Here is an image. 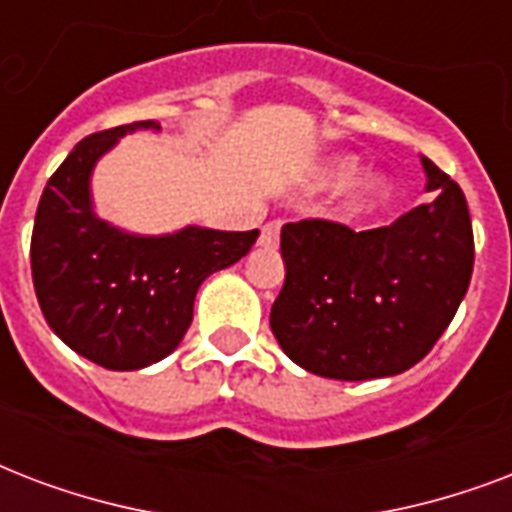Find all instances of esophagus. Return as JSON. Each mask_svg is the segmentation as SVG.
Returning a JSON list of instances; mask_svg holds the SVG:
<instances>
[{"label": "esophagus", "mask_w": 512, "mask_h": 512, "mask_svg": "<svg viewBox=\"0 0 512 512\" xmlns=\"http://www.w3.org/2000/svg\"><path fill=\"white\" fill-rule=\"evenodd\" d=\"M277 240H280V221H269L267 227L261 229L259 245L261 248H275Z\"/></svg>", "instance_id": "esophagus-1"}]
</instances>
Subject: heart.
Instances as JSON below:
<instances>
[{
    "label": "heart",
    "mask_w": 512,
    "mask_h": 512,
    "mask_svg": "<svg viewBox=\"0 0 512 512\" xmlns=\"http://www.w3.org/2000/svg\"><path fill=\"white\" fill-rule=\"evenodd\" d=\"M358 157L355 154H334L312 170V186L315 189H328V186H342L339 189V216L352 219L374 208L376 202L387 194V178L382 173H360Z\"/></svg>",
    "instance_id": "1"
}]
</instances>
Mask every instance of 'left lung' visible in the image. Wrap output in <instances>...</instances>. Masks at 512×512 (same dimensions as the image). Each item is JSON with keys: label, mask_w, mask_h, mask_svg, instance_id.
I'll return each mask as SVG.
<instances>
[{"label": "left lung", "mask_w": 512, "mask_h": 512, "mask_svg": "<svg viewBox=\"0 0 512 512\" xmlns=\"http://www.w3.org/2000/svg\"><path fill=\"white\" fill-rule=\"evenodd\" d=\"M433 200L387 227L285 224V283L269 326L310 374L363 382L403 374L457 315L473 275V224L462 189L422 157Z\"/></svg>", "instance_id": "left-lung-1"}]
</instances>
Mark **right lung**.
<instances>
[{"mask_svg": "<svg viewBox=\"0 0 512 512\" xmlns=\"http://www.w3.org/2000/svg\"><path fill=\"white\" fill-rule=\"evenodd\" d=\"M136 130L82 138L47 181L31 235V277L55 336L109 371H138L168 358L192 326L202 280L232 267L259 237L189 224L168 235H136L95 213L93 170Z\"/></svg>", "mask_w": 512, "mask_h": 512, "instance_id": "add662e5", "label": "right lung"}]
</instances>
